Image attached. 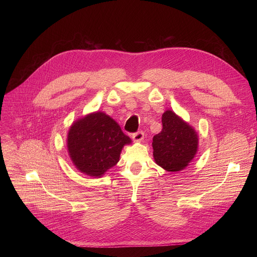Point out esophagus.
<instances>
[{
    "label": "esophagus",
    "mask_w": 257,
    "mask_h": 257,
    "mask_svg": "<svg viewBox=\"0 0 257 257\" xmlns=\"http://www.w3.org/2000/svg\"><path fill=\"white\" fill-rule=\"evenodd\" d=\"M132 138H133V140H134L135 142L141 141V140L144 138V133H143V131H137V132H135V133L132 135Z\"/></svg>",
    "instance_id": "esophagus-1"
}]
</instances>
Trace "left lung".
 Returning a JSON list of instances; mask_svg holds the SVG:
<instances>
[{
    "mask_svg": "<svg viewBox=\"0 0 257 257\" xmlns=\"http://www.w3.org/2000/svg\"><path fill=\"white\" fill-rule=\"evenodd\" d=\"M162 124L161 133L153 139L156 163L168 172L181 171L188 166L197 152V134L172 111L163 114Z\"/></svg>",
    "mask_w": 257,
    "mask_h": 257,
    "instance_id": "obj_1",
    "label": "left lung"
}]
</instances>
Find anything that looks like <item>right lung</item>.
<instances>
[{
  "label": "right lung",
  "mask_w": 257,
  "mask_h": 257,
  "mask_svg": "<svg viewBox=\"0 0 257 257\" xmlns=\"http://www.w3.org/2000/svg\"><path fill=\"white\" fill-rule=\"evenodd\" d=\"M68 151L76 168L91 177H100L114 167L131 139L104 113L87 115L73 124L68 133Z\"/></svg>",
  "instance_id": "add662e5"
}]
</instances>
